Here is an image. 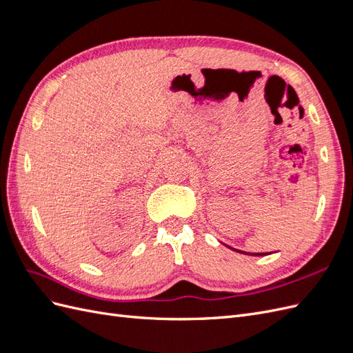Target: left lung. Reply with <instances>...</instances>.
I'll return each instance as SVG.
<instances>
[{
  "instance_id": "left-lung-1",
  "label": "left lung",
  "mask_w": 353,
  "mask_h": 353,
  "mask_svg": "<svg viewBox=\"0 0 353 353\" xmlns=\"http://www.w3.org/2000/svg\"><path fill=\"white\" fill-rule=\"evenodd\" d=\"M227 245V244H225ZM228 249H232V248H230V245H227ZM234 252H239V253H243V254H249V256H266L268 253H248V252H241V250H237V249H232Z\"/></svg>"
}]
</instances>
